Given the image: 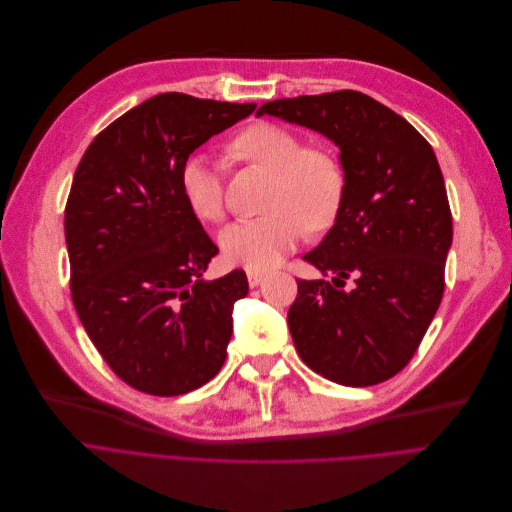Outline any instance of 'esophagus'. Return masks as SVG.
<instances>
[{
	"mask_svg": "<svg viewBox=\"0 0 512 512\" xmlns=\"http://www.w3.org/2000/svg\"><path fill=\"white\" fill-rule=\"evenodd\" d=\"M246 273H248V283H250V287L260 285V281L264 279V273H262V271H252V269H248Z\"/></svg>",
	"mask_w": 512,
	"mask_h": 512,
	"instance_id": "1",
	"label": "esophagus"
}]
</instances>
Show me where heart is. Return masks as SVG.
Returning a JSON list of instances; mask_svg holds the SVG:
<instances>
[{
  "label": "heart",
  "mask_w": 512,
  "mask_h": 512,
  "mask_svg": "<svg viewBox=\"0 0 512 512\" xmlns=\"http://www.w3.org/2000/svg\"><path fill=\"white\" fill-rule=\"evenodd\" d=\"M233 152L273 173L264 214L227 225L218 243L233 264L264 271L298 246L304 231L329 229L346 196V175L339 160L321 148H304L285 127L258 123L241 131ZM179 191L200 221L218 223L225 216V183L218 162L193 152L179 168Z\"/></svg>",
  "instance_id": "obj_1"
}]
</instances>
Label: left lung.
I'll list each match as a JSON object with an SVG mask.
<instances>
[{
    "label": "left lung",
    "instance_id": "obj_1",
    "mask_svg": "<svg viewBox=\"0 0 512 512\" xmlns=\"http://www.w3.org/2000/svg\"><path fill=\"white\" fill-rule=\"evenodd\" d=\"M256 114L333 141L346 175L333 227L304 254L323 279H300L287 312L300 358L342 385L394 377L440 308L452 246L446 185L431 145L400 114L350 89L266 102Z\"/></svg>",
    "mask_w": 512,
    "mask_h": 512
}]
</instances>
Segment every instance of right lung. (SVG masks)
<instances>
[{
    "label": "right lung",
    "instance_id": "1",
    "mask_svg": "<svg viewBox=\"0 0 512 512\" xmlns=\"http://www.w3.org/2000/svg\"><path fill=\"white\" fill-rule=\"evenodd\" d=\"M256 104L160 93L116 118L81 158L64 212L70 291L110 369L139 392L181 396L227 358L246 273L204 279L218 248L179 191V168Z\"/></svg>",
    "mask_w": 512,
    "mask_h": 512
}]
</instances>
